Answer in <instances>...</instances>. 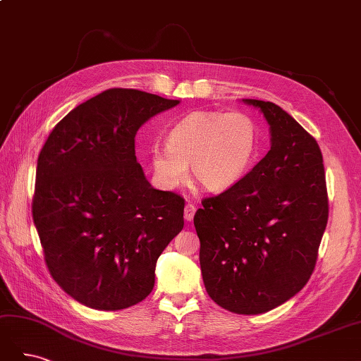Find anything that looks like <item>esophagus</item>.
Here are the masks:
<instances>
[{"instance_id": "34e87169", "label": "esophagus", "mask_w": 361, "mask_h": 361, "mask_svg": "<svg viewBox=\"0 0 361 361\" xmlns=\"http://www.w3.org/2000/svg\"><path fill=\"white\" fill-rule=\"evenodd\" d=\"M195 211H197V207H195L194 203H187V206H185V220L191 221L195 215Z\"/></svg>"}]
</instances>
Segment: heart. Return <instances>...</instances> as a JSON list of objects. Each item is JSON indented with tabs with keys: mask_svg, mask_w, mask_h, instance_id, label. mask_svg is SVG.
I'll use <instances>...</instances> for the list:
<instances>
[{
	"mask_svg": "<svg viewBox=\"0 0 361 361\" xmlns=\"http://www.w3.org/2000/svg\"><path fill=\"white\" fill-rule=\"evenodd\" d=\"M259 152L255 118L243 111H194L171 128L167 146L150 150L152 167L164 188L194 179L209 191H224L241 180Z\"/></svg>",
	"mask_w": 361,
	"mask_h": 361,
	"instance_id": "b5f03b06",
	"label": "heart"
}]
</instances>
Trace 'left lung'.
I'll return each mask as SVG.
<instances>
[{"label": "left lung", "instance_id": "left-lung-1", "mask_svg": "<svg viewBox=\"0 0 361 361\" xmlns=\"http://www.w3.org/2000/svg\"><path fill=\"white\" fill-rule=\"evenodd\" d=\"M260 108L271 149L194 215L206 292L223 309L257 314L276 309L309 281L329 221L324 159L316 140L272 102Z\"/></svg>", "mask_w": 361, "mask_h": 361}]
</instances>
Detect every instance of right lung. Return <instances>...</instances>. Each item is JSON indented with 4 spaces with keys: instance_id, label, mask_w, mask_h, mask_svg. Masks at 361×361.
<instances>
[{
    "instance_id": "obj_1",
    "label": "right lung",
    "mask_w": 361,
    "mask_h": 361,
    "mask_svg": "<svg viewBox=\"0 0 361 361\" xmlns=\"http://www.w3.org/2000/svg\"><path fill=\"white\" fill-rule=\"evenodd\" d=\"M178 104L108 89L63 117L40 150L32 220L49 274L87 307L143 301L158 257L183 228V197L152 188L135 157L140 126Z\"/></svg>"
}]
</instances>
